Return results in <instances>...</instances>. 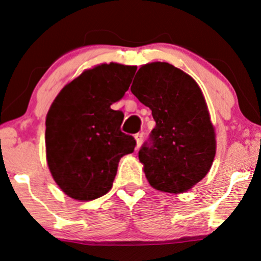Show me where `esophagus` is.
Masks as SVG:
<instances>
[{"label": "esophagus", "instance_id": "34e87169", "mask_svg": "<svg viewBox=\"0 0 261 261\" xmlns=\"http://www.w3.org/2000/svg\"><path fill=\"white\" fill-rule=\"evenodd\" d=\"M135 140H136V147L137 148H140V146L142 144V141H143V134H136L135 135Z\"/></svg>", "mask_w": 261, "mask_h": 261}]
</instances>
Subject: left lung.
Here are the masks:
<instances>
[{
  "label": "left lung",
  "instance_id": "left-lung-1",
  "mask_svg": "<svg viewBox=\"0 0 261 261\" xmlns=\"http://www.w3.org/2000/svg\"><path fill=\"white\" fill-rule=\"evenodd\" d=\"M131 92L152 111L155 127L139 152L149 185L184 193L205 177L216 153L215 128L198 84L165 62L139 69Z\"/></svg>",
  "mask_w": 261,
  "mask_h": 261
}]
</instances>
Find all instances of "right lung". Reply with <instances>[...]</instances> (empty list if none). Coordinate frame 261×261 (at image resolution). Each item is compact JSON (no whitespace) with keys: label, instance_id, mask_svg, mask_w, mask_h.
<instances>
[{"label":"right lung","instance_id":"obj_1","mask_svg":"<svg viewBox=\"0 0 261 261\" xmlns=\"http://www.w3.org/2000/svg\"><path fill=\"white\" fill-rule=\"evenodd\" d=\"M136 69L118 63L87 69L63 87L47 113V164L73 199L108 193L120 158L134 152L136 141L120 130L124 114L111 106L124 97Z\"/></svg>","mask_w":261,"mask_h":261}]
</instances>
